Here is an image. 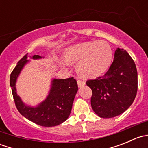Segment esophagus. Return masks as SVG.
I'll return each mask as SVG.
<instances>
[{"instance_id":"esophagus-1","label":"esophagus","mask_w":148,"mask_h":148,"mask_svg":"<svg viewBox=\"0 0 148 148\" xmlns=\"http://www.w3.org/2000/svg\"><path fill=\"white\" fill-rule=\"evenodd\" d=\"M77 84H78L79 87L81 88V87H82L83 86H84L85 82L83 81H81V80H78V81H77Z\"/></svg>"}]
</instances>
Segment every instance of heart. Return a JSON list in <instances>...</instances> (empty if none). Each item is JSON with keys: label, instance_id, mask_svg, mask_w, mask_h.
Returning <instances> with one entry per match:
<instances>
[{"label": "heart", "instance_id": "heart-1", "mask_svg": "<svg viewBox=\"0 0 148 148\" xmlns=\"http://www.w3.org/2000/svg\"><path fill=\"white\" fill-rule=\"evenodd\" d=\"M63 59L67 64L78 63L77 71L80 77L95 78L105 72L111 64L112 51L106 41H87L66 48Z\"/></svg>", "mask_w": 148, "mask_h": 148}]
</instances>
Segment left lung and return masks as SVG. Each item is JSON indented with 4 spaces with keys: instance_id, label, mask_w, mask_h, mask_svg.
<instances>
[{
    "instance_id": "left-lung-1",
    "label": "left lung",
    "mask_w": 148,
    "mask_h": 148,
    "mask_svg": "<svg viewBox=\"0 0 148 148\" xmlns=\"http://www.w3.org/2000/svg\"><path fill=\"white\" fill-rule=\"evenodd\" d=\"M114 56L104 76L86 82L92 90V110L102 118H112L126 111L138 92V71L133 59L120 48L116 49Z\"/></svg>"
}]
</instances>
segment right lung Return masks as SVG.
<instances>
[{"mask_svg": "<svg viewBox=\"0 0 148 148\" xmlns=\"http://www.w3.org/2000/svg\"><path fill=\"white\" fill-rule=\"evenodd\" d=\"M30 59H44L39 55H25L15 67L10 77V85L15 104L19 112L28 120L43 127H53L63 123L71 113L74 97L78 91L77 82L73 77L69 79H51V87L46 99L37 104L31 106L22 101L18 95L16 82L21 72Z\"/></svg>", "mask_w": 148, "mask_h": 148, "instance_id": "obj_1", "label": "right lung"}]
</instances>
